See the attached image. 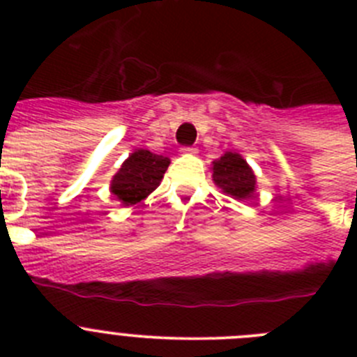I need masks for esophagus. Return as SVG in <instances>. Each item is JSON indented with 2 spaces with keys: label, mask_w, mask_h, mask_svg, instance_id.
I'll list each match as a JSON object with an SVG mask.
<instances>
[{
  "label": "esophagus",
  "mask_w": 357,
  "mask_h": 357,
  "mask_svg": "<svg viewBox=\"0 0 357 357\" xmlns=\"http://www.w3.org/2000/svg\"><path fill=\"white\" fill-rule=\"evenodd\" d=\"M181 153H184V155H197V153H198V148H195V146H184V148H181Z\"/></svg>",
  "instance_id": "esophagus-1"
}]
</instances>
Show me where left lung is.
Wrapping results in <instances>:
<instances>
[{
  "instance_id": "8db88e82",
  "label": "left lung",
  "mask_w": 357,
  "mask_h": 357,
  "mask_svg": "<svg viewBox=\"0 0 357 357\" xmlns=\"http://www.w3.org/2000/svg\"><path fill=\"white\" fill-rule=\"evenodd\" d=\"M213 181L225 195L236 200H247L255 191V175L236 151H225L213 162Z\"/></svg>"
}]
</instances>
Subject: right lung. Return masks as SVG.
<instances>
[{
	"mask_svg": "<svg viewBox=\"0 0 357 357\" xmlns=\"http://www.w3.org/2000/svg\"><path fill=\"white\" fill-rule=\"evenodd\" d=\"M168 166V157L155 155L148 150L134 151L110 182V191L123 206H135L155 191Z\"/></svg>",
	"mask_w": 357,
	"mask_h": 357,
	"instance_id": "right-lung-1",
	"label": "right lung"
}]
</instances>
